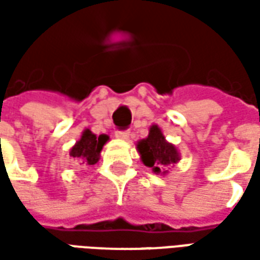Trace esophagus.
Wrapping results in <instances>:
<instances>
[{"label": "esophagus", "mask_w": 260, "mask_h": 260, "mask_svg": "<svg viewBox=\"0 0 260 260\" xmlns=\"http://www.w3.org/2000/svg\"><path fill=\"white\" fill-rule=\"evenodd\" d=\"M115 136H117L118 139H121V141H128L131 136V131H117V132H115Z\"/></svg>", "instance_id": "1"}]
</instances>
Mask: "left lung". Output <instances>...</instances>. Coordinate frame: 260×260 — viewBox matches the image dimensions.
Listing matches in <instances>:
<instances>
[{"label": "left lung", "mask_w": 260, "mask_h": 260, "mask_svg": "<svg viewBox=\"0 0 260 260\" xmlns=\"http://www.w3.org/2000/svg\"><path fill=\"white\" fill-rule=\"evenodd\" d=\"M138 152L146 167L154 174H167V166L178 163L180 153L173 143H169L157 125H152L149 135L138 142Z\"/></svg>", "instance_id": "8db88e82"}]
</instances>
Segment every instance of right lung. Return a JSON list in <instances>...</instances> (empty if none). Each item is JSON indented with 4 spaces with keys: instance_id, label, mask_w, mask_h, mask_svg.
Here are the masks:
<instances>
[{
    "instance_id": "add662e5",
    "label": "right lung",
    "mask_w": 260,
    "mask_h": 260,
    "mask_svg": "<svg viewBox=\"0 0 260 260\" xmlns=\"http://www.w3.org/2000/svg\"><path fill=\"white\" fill-rule=\"evenodd\" d=\"M107 141V135L96 136L90 129H85L79 141L69 150V156L80 166H93L99 161L100 152Z\"/></svg>"
}]
</instances>
